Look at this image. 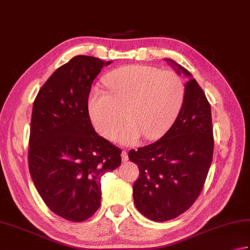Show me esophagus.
<instances>
[{"label":"esophagus","mask_w":250,"mask_h":250,"mask_svg":"<svg viewBox=\"0 0 250 250\" xmlns=\"http://www.w3.org/2000/svg\"><path fill=\"white\" fill-rule=\"evenodd\" d=\"M121 155H122V161H123V162H126L127 160H128V154H127L126 150H123Z\"/></svg>","instance_id":"esophagus-1"}]
</instances>
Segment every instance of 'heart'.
I'll return each mask as SVG.
<instances>
[{
    "mask_svg": "<svg viewBox=\"0 0 250 250\" xmlns=\"http://www.w3.org/2000/svg\"><path fill=\"white\" fill-rule=\"evenodd\" d=\"M105 91L95 89L88 100L89 115L103 138L113 140L124 123L121 135L125 145L143 137L161 138L175 122L183 106L185 87L177 74L146 65L117 68L105 77Z\"/></svg>",
    "mask_w": 250,
    "mask_h": 250,
    "instance_id": "heart-1",
    "label": "heart"
}]
</instances>
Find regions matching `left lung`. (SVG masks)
Returning a JSON list of instances; mask_svg holds the SVG:
<instances>
[{
  "label": "left lung",
  "mask_w": 250,
  "mask_h": 250,
  "mask_svg": "<svg viewBox=\"0 0 250 250\" xmlns=\"http://www.w3.org/2000/svg\"><path fill=\"white\" fill-rule=\"evenodd\" d=\"M183 72L187 69L167 59ZM214 148L211 106L195 79L185 84L183 106L175 122L155 143L130 150L139 168L133 196L139 212L155 222L185 212L198 198L212 162Z\"/></svg>",
  "instance_id": "obj_1"
}]
</instances>
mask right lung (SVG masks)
<instances>
[{
    "label": "right lung",
    "instance_id": "add662e5",
    "mask_svg": "<svg viewBox=\"0 0 250 250\" xmlns=\"http://www.w3.org/2000/svg\"><path fill=\"white\" fill-rule=\"evenodd\" d=\"M111 63L75 56L51 75L32 106L31 178L52 212L72 222L96 213L101 176L121 166L122 150L96 133L88 111L93 79Z\"/></svg>",
    "mask_w": 250,
    "mask_h": 250
}]
</instances>
